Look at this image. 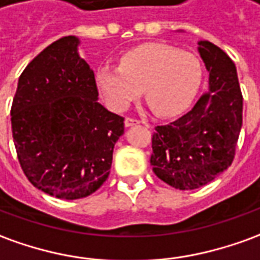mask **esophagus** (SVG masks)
<instances>
[{
    "label": "esophagus",
    "instance_id": "1",
    "mask_svg": "<svg viewBox=\"0 0 260 260\" xmlns=\"http://www.w3.org/2000/svg\"><path fill=\"white\" fill-rule=\"evenodd\" d=\"M139 122H141V121H139L138 118H134V117L125 118V126H132V125L139 124Z\"/></svg>",
    "mask_w": 260,
    "mask_h": 260
}]
</instances>
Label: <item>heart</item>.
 <instances>
[{
  "mask_svg": "<svg viewBox=\"0 0 260 260\" xmlns=\"http://www.w3.org/2000/svg\"><path fill=\"white\" fill-rule=\"evenodd\" d=\"M95 79L112 110H125L145 88L149 108L159 117L169 118L180 115L191 105L203 81V64L193 53L146 43L125 52L119 66H100Z\"/></svg>",
  "mask_w": 260,
  "mask_h": 260,
  "instance_id": "b5f03b06",
  "label": "heart"
}]
</instances>
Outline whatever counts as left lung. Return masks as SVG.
Wrapping results in <instances>:
<instances>
[{"mask_svg":"<svg viewBox=\"0 0 260 260\" xmlns=\"http://www.w3.org/2000/svg\"><path fill=\"white\" fill-rule=\"evenodd\" d=\"M199 45L210 72V88L187 114L156 126L152 135L153 172L179 190L206 186L230 168L242 126L244 99L237 67L211 42Z\"/></svg>","mask_w":260,"mask_h":260,"instance_id":"8db88e82","label":"left lung"}]
</instances>
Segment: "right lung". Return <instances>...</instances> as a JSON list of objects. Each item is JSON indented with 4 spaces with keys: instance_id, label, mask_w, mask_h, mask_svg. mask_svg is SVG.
<instances>
[{
    "instance_id": "1",
    "label": "right lung",
    "mask_w": 260,
    "mask_h": 260,
    "mask_svg": "<svg viewBox=\"0 0 260 260\" xmlns=\"http://www.w3.org/2000/svg\"><path fill=\"white\" fill-rule=\"evenodd\" d=\"M79 39L64 36L25 67L11 107L16 156L28 180L49 196L77 200L108 179L124 117L100 104Z\"/></svg>"
}]
</instances>
